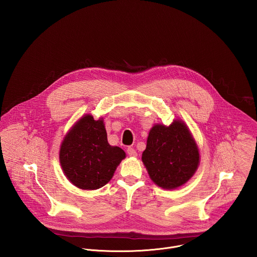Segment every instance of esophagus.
<instances>
[{"label":"esophagus","instance_id":"esophagus-1","mask_svg":"<svg viewBox=\"0 0 257 257\" xmlns=\"http://www.w3.org/2000/svg\"><path fill=\"white\" fill-rule=\"evenodd\" d=\"M127 154H128V156H129V157H131V158H135V157H137V153H136V151H135L134 149H132V148H128V150H127Z\"/></svg>","mask_w":257,"mask_h":257}]
</instances>
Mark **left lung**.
<instances>
[{"instance_id": "1", "label": "left lung", "mask_w": 257, "mask_h": 257, "mask_svg": "<svg viewBox=\"0 0 257 257\" xmlns=\"http://www.w3.org/2000/svg\"><path fill=\"white\" fill-rule=\"evenodd\" d=\"M141 160L155 184L171 190L192 178L199 166L200 155L188 126L176 119L169 126H153Z\"/></svg>"}]
</instances>
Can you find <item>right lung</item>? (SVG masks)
Instances as JSON below:
<instances>
[{"label":"right lung","instance_id":"add662e5","mask_svg":"<svg viewBox=\"0 0 257 257\" xmlns=\"http://www.w3.org/2000/svg\"><path fill=\"white\" fill-rule=\"evenodd\" d=\"M126 158L119 146L107 142L103 118L85 114L65 135L60 146V164L70 183L82 190H96L114 176Z\"/></svg>","mask_w":257,"mask_h":257}]
</instances>
